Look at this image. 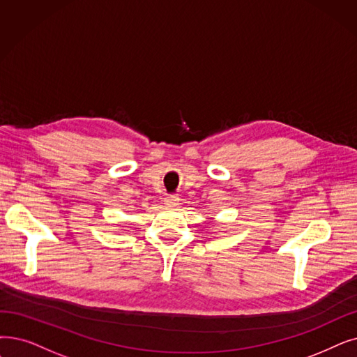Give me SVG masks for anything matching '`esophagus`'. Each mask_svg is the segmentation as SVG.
<instances>
[{"instance_id":"obj_1","label":"esophagus","mask_w":357,"mask_h":357,"mask_svg":"<svg viewBox=\"0 0 357 357\" xmlns=\"http://www.w3.org/2000/svg\"><path fill=\"white\" fill-rule=\"evenodd\" d=\"M165 204L167 207H175V206L179 204V198L176 195H169V197L165 198Z\"/></svg>"}]
</instances>
